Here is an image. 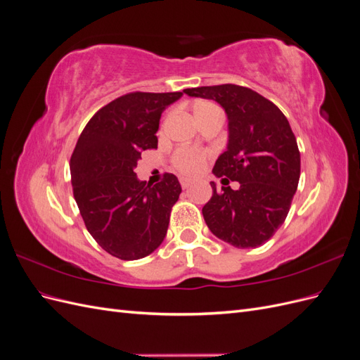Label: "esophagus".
I'll list each match as a JSON object with an SVG mask.
<instances>
[{
    "label": "esophagus",
    "instance_id": "34e87169",
    "mask_svg": "<svg viewBox=\"0 0 360 360\" xmlns=\"http://www.w3.org/2000/svg\"><path fill=\"white\" fill-rule=\"evenodd\" d=\"M180 184H181V188H183V189H186V188H189V184H191V181H189L188 179H184V177H181V179H180Z\"/></svg>",
    "mask_w": 360,
    "mask_h": 360
}]
</instances>
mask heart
Returning <instances> with one entry per match:
<instances>
[{"instance_id": "b5f03b06", "label": "heart", "mask_w": 360, "mask_h": 360, "mask_svg": "<svg viewBox=\"0 0 360 360\" xmlns=\"http://www.w3.org/2000/svg\"><path fill=\"white\" fill-rule=\"evenodd\" d=\"M214 106L212 103H201L197 106V110L200 108H209ZM209 158V153L205 150L201 148H195V147H181L176 150V153L172 155V165L176 167L184 176L193 177L200 174L205 165V160Z\"/></svg>"}]
</instances>
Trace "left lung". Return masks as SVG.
I'll use <instances>...</instances> for the list:
<instances>
[{
	"mask_svg": "<svg viewBox=\"0 0 360 360\" xmlns=\"http://www.w3.org/2000/svg\"><path fill=\"white\" fill-rule=\"evenodd\" d=\"M219 103L228 117L226 150L213 174L237 191L216 189L202 207L209 230L236 248L266 243L284 224L300 177V153L287 117L266 97L246 86L222 84L183 90Z\"/></svg>",
	"mask_w": 360,
	"mask_h": 360,
	"instance_id": "obj_1",
	"label": "left lung"
}]
</instances>
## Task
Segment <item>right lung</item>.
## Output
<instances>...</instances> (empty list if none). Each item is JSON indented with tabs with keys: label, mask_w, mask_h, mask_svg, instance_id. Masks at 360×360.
Here are the masks:
<instances>
[{
	"label": "right lung",
	"mask_w": 360,
	"mask_h": 360,
	"mask_svg": "<svg viewBox=\"0 0 360 360\" xmlns=\"http://www.w3.org/2000/svg\"><path fill=\"white\" fill-rule=\"evenodd\" d=\"M183 93H129L97 111L70 158L73 197L86 230L108 254L139 259L167 236L181 186L165 174L155 186L139 181L141 151L158 148L156 132L165 108Z\"/></svg>",
	"instance_id": "1"
}]
</instances>
